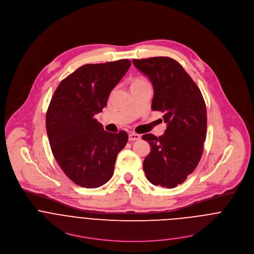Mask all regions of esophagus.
Here are the masks:
<instances>
[{
    "mask_svg": "<svg viewBox=\"0 0 254 254\" xmlns=\"http://www.w3.org/2000/svg\"><path fill=\"white\" fill-rule=\"evenodd\" d=\"M140 138V136L136 133H130L129 134V140H138Z\"/></svg>",
    "mask_w": 254,
    "mask_h": 254,
    "instance_id": "34e87169",
    "label": "esophagus"
}]
</instances>
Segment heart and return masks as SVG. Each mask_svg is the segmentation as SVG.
<instances>
[{"instance_id":"heart-1","label":"heart","mask_w":254,"mask_h":254,"mask_svg":"<svg viewBox=\"0 0 254 254\" xmlns=\"http://www.w3.org/2000/svg\"><path fill=\"white\" fill-rule=\"evenodd\" d=\"M140 81H143V80H141V79H138V80H136V81H134V83H135V82H140Z\"/></svg>"}]
</instances>
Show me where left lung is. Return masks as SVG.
<instances>
[{"instance_id":"1","label":"left lung","mask_w":254,"mask_h":254,"mask_svg":"<svg viewBox=\"0 0 254 254\" xmlns=\"http://www.w3.org/2000/svg\"><path fill=\"white\" fill-rule=\"evenodd\" d=\"M154 89L151 109L164 113L167 129L156 137L145 134L150 153L143 161L146 179L174 188L192 174L202 157L207 135V109L202 93L183 66L170 57L133 59Z\"/></svg>"}]
</instances>
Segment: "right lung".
Listing matches in <instances>:
<instances>
[{
	"label": "right lung",
	"instance_id": "right-lung-1",
	"mask_svg": "<svg viewBox=\"0 0 254 254\" xmlns=\"http://www.w3.org/2000/svg\"><path fill=\"white\" fill-rule=\"evenodd\" d=\"M131 66L122 59L86 64L64 78L46 112V132L54 158L75 185L96 188L108 183L116 156L126 145L125 131L110 133L94 117Z\"/></svg>",
	"mask_w": 254,
	"mask_h": 254
}]
</instances>
